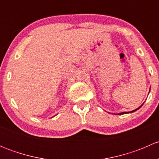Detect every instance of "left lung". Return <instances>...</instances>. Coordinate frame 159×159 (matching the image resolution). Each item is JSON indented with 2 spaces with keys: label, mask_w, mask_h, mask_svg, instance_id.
I'll list each match as a JSON object with an SVG mask.
<instances>
[{
  "label": "left lung",
  "mask_w": 159,
  "mask_h": 159,
  "mask_svg": "<svg viewBox=\"0 0 159 159\" xmlns=\"http://www.w3.org/2000/svg\"><path fill=\"white\" fill-rule=\"evenodd\" d=\"M141 107H142V105H141V106L139 107V108H138L137 109H135V110H133V111H130V112H127V111H125V112H121V113H118V115H124V114H127V113H132V112L135 111H137L138 109H139V108H140Z\"/></svg>",
  "instance_id": "left-lung-1"
}]
</instances>
